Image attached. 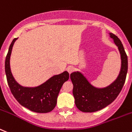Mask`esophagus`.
I'll use <instances>...</instances> for the list:
<instances>
[{
    "mask_svg": "<svg viewBox=\"0 0 132 132\" xmlns=\"http://www.w3.org/2000/svg\"><path fill=\"white\" fill-rule=\"evenodd\" d=\"M74 70H75V67L72 66H69L68 68H67V71H68L70 74Z\"/></svg>",
    "mask_w": 132,
    "mask_h": 132,
    "instance_id": "34e87169",
    "label": "esophagus"
}]
</instances>
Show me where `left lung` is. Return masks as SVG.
I'll use <instances>...</instances> for the list:
<instances>
[{
	"label": "left lung",
	"mask_w": 132,
	"mask_h": 132,
	"mask_svg": "<svg viewBox=\"0 0 132 132\" xmlns=\"http://www.w3.org/2000/svg\"><path fill=\"white\" fill-rule=\"evenodd\" d=\"M109 35L118 47L121 60L120 72L113 82L105 88H97L93 86L81 72L77 71L70 74L75 105L82 112H95L109 105L117 98L126 81L128 56L120 39L112 33H109Z\"/></svg>",
	"instance_id": "1"
}]
</instances>
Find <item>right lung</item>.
I'll return each mask as SVG.
<instances>
[{"mask_svg": "<svg viewBox=\"0 0 132 132\" xmlns=\"http://www.w3.org/2000/svg\"><path fill=\"white\" fill-rule=\"evenodd\" d=\"M17 38L10 45L5 60V73L8 85L16 101L22 106L36 113H48L55 108L62 86L69 78V73L64 71L54 75L46 82L36 87H22L16 82L10 68V57L13 46Z\"/></svg>", "mask_w": 132, "mask_h": 132, "instance_id": "right-lung-1", "label": "right lung"}]
</instances>
